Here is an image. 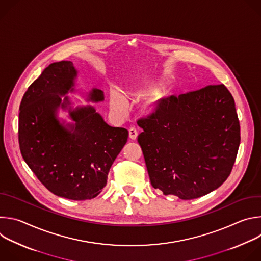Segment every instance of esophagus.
Masks as SVG:
<instances>
[{
  "label": "esophagus",
  "instance_id": "esophagus-1",
  "mask_svg": "<svg viewBox=\"0 0 261 261\" xmlns=\"http://www.w3.org/2000/svg\"><path fill=\"white\" fill-rule=\"evenodd\" d=\"M137 135H138V132L137 130L134 128V127H131L129 129V137L132 139V140H135L137 138Z\"/></svg>",
  "mask_w": 261,
  "mask_h": 261
}]
</instances>
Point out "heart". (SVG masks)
Wrapping results in <instances>:
<instances>
[{"label":"heart","instance_id":"b5f03b06","mask_svg":"<svg viewBox=\"0 0 261 261\" xmlns=\"http://www.w3.org/2000/svg\"><path fill=\"white\" fill-rule=\"evenodd\" d=\"M156 89V84L148 81L146 79H141L138 82L135 83L133 87L130 89H127L125 91V96L128 98H136L143 96L144 94H147L148 92H152ZM109 104L110 108L113 111H115L118 115H124L126 107H127V102L125 98L118 92L113 91L110 93V98H109ZM157 109V101L156 99H152L150 101H147L144 106H143V111L147 115H151L155 113Z\"/></svg>","mask_w":261,"mask_h":261}]
</instances>
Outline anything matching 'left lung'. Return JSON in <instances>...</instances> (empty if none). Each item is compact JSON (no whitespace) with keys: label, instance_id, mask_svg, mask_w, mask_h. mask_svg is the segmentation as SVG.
<instances>
[{"label":"left lung","instance_id":"left-lung-1","mask_svg":"<svg viewBox=\"0 0 261 261\" xmlns=\"http://www.w3.org/2000/svg\"><path fill=\"white\" fill-rule=\"evenodd\" d=\"M137 124L151 184L163 194L198 198L229 176L241 133L233 97L224 85L164 99Z\"/></svg>","mask_w":261,"mask_h":261}]
</instances>
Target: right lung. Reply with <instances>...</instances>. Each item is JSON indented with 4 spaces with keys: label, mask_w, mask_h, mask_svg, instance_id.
<instances>
[{
    "label": "right lung",
    "mask_w": 261,
    "mask_h": 261,
    "mask_svg": "<svg viewBox=\"0 0 261 261\" xmlns=\"http://www.w3.org/2000/svg\"><path fill=\"white\" fill-rule=\"evenodd\" d=\"M76 77L77 70L70 61L53 63L43 70L22 97L18 141L23 160L51 193L86 200L105 187L129 132L106 124L92 105L72 106L66 95L75 92ZM87 100L101 102L103 92L93 88ZM60 109L68 111L71 123L59 120Z\"/></svg>",
    "instance_id": "add662e5"
}]
</instances>
